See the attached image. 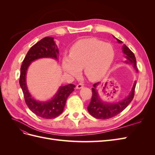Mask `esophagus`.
<instances>
[{"mask_svg": "<svg viewBox=\"0 0 155 155\" xmlns=\"http://www.w3.org/2000/svg\"><path fill=\"white\" fill-rule=\"evenodd\" d=\"M83 87V84H82V83H79L78 85L76 86L77 89H81Z\"/></svg>", "mask_w": 155, "mask_h": 155, "instance_id": "esophagus-1", "label": "esophagus"}]
</instances>
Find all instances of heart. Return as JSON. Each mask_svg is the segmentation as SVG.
I'll return each mask as SVG.
<instances>
[{
  "mask_svg": "<svg viewBox=\"0 0 155 155\" xmlns=\"http://www.w3.org/2000/svg\"><path fill=\"white\" fill-rule=\"evenodd\" d=\"M112 45L96 38L82 39L70 48L69 55L64 56L62 68L69 76L78 77L83 68L84 73L91 81L104 76L114 58Z\"/></svg>",
  "mask_w": 155,
  "mask_h": 155,
  "instance_id": "1",
  "label": "heart"
}]
</instances>
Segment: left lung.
I'll list each match as a JSON object with an SVG mask.
<instances>
[{
  "label": "left lung",
  "instance_id": "8db88e82",
  "mask_svg": "<svg viewBox=\"0 0 155 155\" xmlns=\"http://www.w3.org/2000/svg\"><path fill=\"white\" fill-rule=\"evenodd\" d=\"M114 37L117 40L118 43H123L122 41L116 38L115 37ZM122 52L124 53V57L126 59L125 63L129 64H132L136 71L138 72V68L137 67V60H136L135 56L131 50L124 44L122 46ZM100 82H97L93 85V88H92V96L91 101L87 107V110L90 114L97 119H109L118 115L129 105L133 99L134 89L136 85H137V81H136L134 82L132 89H131L127 96L121 101L112 103L104 101L100 97V96L97 90V87L100 85Z\"/></svg>",
  "mask_w": 155,
  "mask_h": 155
}]
</instances>
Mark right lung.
<instances>
[{
    "instance_id": "add662e5",
    "label": "right lung",
    "mask_w": 155,
    "mask_h": 155,
    "mask_svg": "<svg viewBox=\"0 0 155 155\" xmlns=\"http://www.w3.org/2000/svg\"><path fill=\"white\" fill-rule=\"evenodd\" d=\"M43 58L58 61L59 49L54 37H45L31 46L28 51L21 67L19 84L24 94L25 102L30 110L41 118L51 119L58 117L63 112L67 98L74 91L76 86L69 84L59 87L54 96L46 101H39L32 97L27 87V70L33 61Z\"/></svg>"
}]
</instances>
